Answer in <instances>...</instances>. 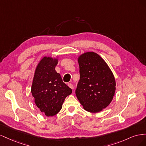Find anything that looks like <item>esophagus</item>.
<instances>
[{"label": "esophagus", "instance_id": "34e87169", "mask_svg": "<svg viewBox=\"0 0 146 146\" xmlns=\"http://www.w3.org/2000/svg\"><path fill=\"white\" fill-rule=\"evenodd\" d=\"M68 86H69V88H71V89H73V85H72V84L71 83H68Z\"/></svg>", "mask_w": 146, "mask_h": 146}]
</instances>
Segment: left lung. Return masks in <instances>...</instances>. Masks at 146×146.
Wrapping results in <instances>:
<instances>
[{
  "label": "left lung",
  "mask_w": 146,
  "mask_h": 146,
  "mask_svg": "<svg viewBox=\"0 0 146 146\" xmlns=\"http://www.w3.org/2000/svg\"><path fill=\"white\" fill-rule=\"evenodd\" d=\"M78 62L80 80L76 90L77 98L86 111L99 112L113 100L115 78L107 64L96 53H84Z\"/></svg>",
  "instance_id": "8db88e82"
}]
</instances>
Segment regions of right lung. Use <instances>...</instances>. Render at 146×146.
<instances>
[{"label":"right lung","instance_id":"right-lung-1","mask_svg":"<svg viewBox=\"0 0 146 146\" xmlns=\"http://www.w3.org/2000/svg\"><path fill=\"white\" fill-rule=\"evenodd\" d=\"M57 63V59L44 57L35 70L31 89L37 107L47 116L58 113L65 98L72 93V90L56 72Z\"/></svg>","mask_w":146,"mask_h":146}]
</instances>
